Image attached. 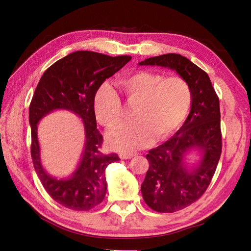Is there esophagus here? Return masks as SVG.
Instances as JSON below:
<instances>
[{
    "mask_svg": "<svg viewBox=\"0 0 251 251\" xmlns=\"http://www.w3.org/2000/svg\"><path fill=\"white\" fill-rule=\"evenodd\" d=\"M137 155V153H126V151H121V153H119V157L121 159H131L132 157Z\"/></svg>",
    "mask_w": 251,
    "mask_h": 251,
    "instance_id": "esophagus-1",
    "label": "esophagus"
}]
</instances>
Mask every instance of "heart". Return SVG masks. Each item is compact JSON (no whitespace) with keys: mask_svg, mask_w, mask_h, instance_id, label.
Returning <instances> with one entry per match:
<instances>
[{"mask_svg":"<svg viewBox=\"0 0 251 251\" xmlns=\"http://www.w3.org/2000/svg\"><path fill=\"white\" fill-rule=\"evenodd\" d=\"M119 88L128 104H134V120L121 123L107 134L114 149L133 151L156 140L168 138L183 124L193 102V91L180 75L164 77L158 72L136 71L119 80ZM98 123L111 127L123 117V102L109 83H102L94 96Z\"/></svg>","mask_w":251,"mask_h":251,"instance_id":"b5f03b06","label":"heart"}]
</instances>
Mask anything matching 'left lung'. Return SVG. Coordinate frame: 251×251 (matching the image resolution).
Returning a JSON list of instances; mask_svg holds the SVG:
<instances>
[{
	"instance_id": "left-lung-1",
	"label": "left lung",
	"mask_w": 251,
	"mask_h": 251,
	"mask_svg": "<svg viewBox=\"0 0 251 251\" xmlns=\"http://www.w3.org/2000/svg\"><path fill=\"white\" fill-rule=\"evenodd\" d=\"M140 65L176 70L193 91L192 109L184 125L168 141L149 151L150 166L141 184L143 199L151 209L178 211L199 200L215 175L222 151L219 97L207 73L180 54L150 57ZM194 147L202 149L204 156L198 169L188 171L183 157Z\"/></svg>"
}]
</instances>
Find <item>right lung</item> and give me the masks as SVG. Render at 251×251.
<instances>
[{
  "instance_id": "add662e5",
  "label": "right lung",
  "mask_w": 251,
  "mask_h": 251,
  "mask_svg": "<svg viewBox=\"0 0 251 251\" xmlns=\"http://www.w3.org/2000/svg\"><path fill=\"white\" fill-rule=\"evenodd\" d=\"M130 60L131 56L126 55L112 57L93 51H76L51 65L37 83L29 105L33 166L49 196L67 208L87 211L104 199L105 169L119 157L101 151L103 137L96 126L94 96L102 82ZM56 108L77 113L86 131V148L79 169L66 180L53 179L43 171L36 134L40 118Z\"/></svg>"
}]
</instances>
